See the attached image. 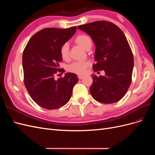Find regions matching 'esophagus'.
Listing matches in <instances>:
<instances>
[{"instance_id": "obj_1", "label": "esophagus", "mask_w": 155, "mask_h": 155, "mask_svg": "<svg viewBox=\"0 0 155 155\" xmlns=\"http://www.w3.org/2000/svg\"><path fill=\"white\" fill-rule=\"evenodd\" d=\"M78 78H79V79H81L82 78H83L84 76H83V75H78Z\"/></svg>"}]
</instances>
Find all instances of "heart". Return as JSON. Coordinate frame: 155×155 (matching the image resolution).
<instances>
[{
  "label": "heart",
  "mask_w": 155,
  "mask_h": 155,
  "mask_svg": "<svg viewBox=\"0 0 155 155\" xmlns=\"http://www.w3.org/2000/svg\"><path fill=\"white\" fill-rule=\"evenodd\" d=\"M75 42L86 50L91 48L92 46L91 37L85 34H79L77 35L75 38ZM60 55L61 58L64 61H67L69 59V47L67 43H64L61 46ZM89 65H90V63L88 61L74 62L68 65V70L70 72L81 75L85 72L86 69Z\"/></svg>",
  "instance_id": "heart-1"
}]
</instances>
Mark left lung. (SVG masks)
<instances>
[{"mask_svg":"<svg viewBox=\"0 0 155 155\" xmlns=\"http://www.w3.org/2000/svg\"><path fill=\"white\" fill-rule=\"evenodd\" d=\"M78 28L86 32L95 44L93 70H104L105 76L92 75L90 88L92 97L103 104L120 101L127 92L132 80L134 58L124 32L110 22L98 21L80 25Z\"/></svg>","mask_w":155,"mask_h":155,"instance_id":"left-lung-1","label":"left lung"}]
</instances>
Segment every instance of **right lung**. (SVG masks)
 <instances>
[{
	"label": "right lung",
	"mask_w": 155,
	"mask_h": 155,
	"mask_svg": "<svg viewBox=\"0 0 155 155\" xmlns=\"http://www.w3.org/2000/svg\"><path fill=\"white\" fill-rule=\"evenodd\" d=\"M77 27L68 29L45 28L37 32L27 43L22 54L24 83L31 99L44 109L52 110L67 104L74 86L78 81L76 74H65L55 80L63 59L60 48L72 37Z\"/></svg>",
	"instance_id": "right-lung-1"
}]
</instances>
